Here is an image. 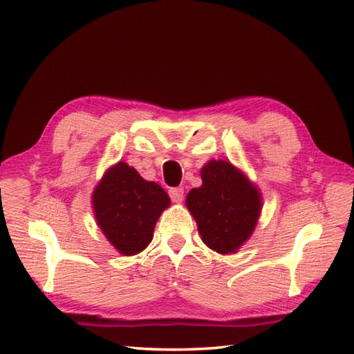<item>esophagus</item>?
Wrapping results in <instances>:
<instances>
[{
	"instance_id": "obj_1",
	"label": "esophagus",
	"mask_w": 354,
	"mask_h": 354,
	"mask_svg": "<svg viewBox=\"0 0 354 354\" xmlns=\"http://www.w3.org/2000/svg\"><path fill=\"white\" fill-rule=\"evenodd\" d=\"M169 194H170V199L173 202L179 204V202H183V199H184V189L183 187H175V189L169 190Z\"/></svg>"
}]
</instances>
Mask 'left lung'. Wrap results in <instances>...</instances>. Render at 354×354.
I'll return each mask as SVG.
<instances>
[{
    "label": "left lung",
    "instance_id": "1",
    "mask_svg": "<svg viewBox=\"0 0 354 354\" xmlns=\"http://www.w3.org/2000/svg\"><path fill=\"white\" fill-rule=\"evenodd\" d=\"M202 185L187 194L198 231L209 250L234 254L257 225L261 194L231 162L208 161L201 170Z\"/></svg>",
    "mask_w": 354,
    "mask_h": 354
}]
</instances>
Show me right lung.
<instances>
[{
  "label": "right lung",
  "mask_w": 354,
  "mask_h": 354,
  "mask_svg": "<svg viewBox=\"0 0 354 354\" xmlns=\"http://www.w3.org/2000/svg\"><path fill=\"white\" fill-rule=\"evenodd\" d=\"M169 205L160 185L122 161L106 170L93 193L97 225L123 255L138 254L152 242L156 221Z\"/></svg>",
  "instance_id": "add662e5"
}]
</instances>
